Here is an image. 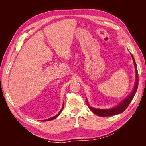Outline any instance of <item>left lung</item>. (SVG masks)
<instances>
[{
    "label": "left lung",
    "mask_w": 146,
    "mask_h": 146,
    "mask_svg": "<svg viewBox=\"0 0 146 146\" xmlns=\"http://www.w3.org/2000/svg\"><path fill=\"white\" fill-rule=\"evenodd\" d=\"M131 55L132 59H133V61L134 62L135 70H136V82H135V86H134L133 90H132L131 93L129 96H128L124 100H122V102H121V103H120L118 105H117L116 107H114L113 108H111V109H105L104 110V109H98V108H92L89 104H88L87 99H86L88 106L89 107L90 109L91 110V111L93 112L95 114H96L97 116H101V117H105V116H114V115H117V114H121L125 111V109L128 107V106L129 105L132 99H133L134 96L136 94V92L137 91V89H138L139 79H138V69H137V67H136V64L135 63V59L133 58V55H132V54H131Z\"/></svg>",
    "instance_id": "obj_1"
}]
</instances>
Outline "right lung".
Here are the masks:
<instances>
[{"instance_id":"1","label":"right lung","mask_w":146,"mask_h":146,"mask_svg":"<svg viewBox=\"0 0 146 146\" xmlns=\"http://www.w3.org/2000/svg\"><path fill=\"white\" fill-rule=\"evenodd\" d=\"M63 108H64V104H63V107H62V108H61V110H60V111L59 112V113L58 114H56V115L55 116H54V117H51V118H49V119H46V120H43L42 121H51V120H54V119H55L56 117H58L59 115H60V113L61 112V111H62V110L63 109Z\"/></svg>"}]
</instances>
